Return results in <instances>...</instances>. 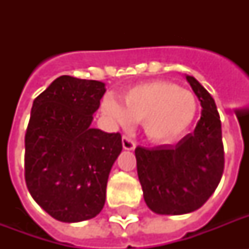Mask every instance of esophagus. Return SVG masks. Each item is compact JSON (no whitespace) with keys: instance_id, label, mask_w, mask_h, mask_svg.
Returning <instances> with one entry per match:
<instances>
[{"instance_id":"34e87169","label":"esophagus","mask_w":249,"mask_h":249,"mask_svg":"<svg viewBox=\"0 0 249 249\" xmlns=\"http://www.w3.org/2000/svg\"><path fill=\"white\" fill-rule=\"evenodd\" d=\"M123 147L125 150H134L136 148V141L132 137L123 136Z\"/></svg>"}]
</instances>
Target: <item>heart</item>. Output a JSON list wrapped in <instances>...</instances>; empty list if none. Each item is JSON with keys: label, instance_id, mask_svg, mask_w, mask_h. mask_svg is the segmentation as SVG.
I'll return each instance as SVG.
<instances>
[{"label": "heart", "instance_id": "1", "mask_svg": "<svg viewBox=\"0 0 249 249\" xmlns=\"http://www.w3.org/2000/svg\"><path fill=\"white\" fill-rule=\"evenodd\" d=\"M124 108L112 99L103 103V111L121 126L133 121L143 123L148 138L169 142L179 137L197 112L196 99L189 90L168 81H151L133 86L123 94Z\"/></svg>", "mask_w": 249, "mask_h": 249}]
</instances>
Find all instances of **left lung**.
<instances>
[{
    "instance_id": "8db88e82",
    "label": "left lung",
    "mask_w": 249,
    "mask_h": 249,
    "mask_svg": "<svg viewBox=\"0 0 249 249\" xmlns=\"http://www.w3.org/2000/svg\"><path fill=\"white\" fill-rule=\"evenodd\" d=\"M186 79L203 108L194 133L173 146L136 148L144 201L158 214H185L199 209L224 173L222 129L214 99L195 77Z\"/></svg>"
}]
</instances>
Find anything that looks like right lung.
I'll list each match as a JSON object with an SVG mask.
<instances>
[{
	"instance_id": "right-lung-1",
	"label": "right lung",
	"mask_w": 249,
	"mask_h": 249,
	"mask_svg": "<svg viewBox=\"0 0 249 249\" xmlns=\"http://www.w3.org/2000/svg\"><path fill=\"white\" fill-rule=\"evenodd\" d=\"M105 84L60 76L33 101L25 132L24 177L36 203L55 220L79 222L101 212L120 133L90 126Z\"/></svg>"
}]
</instances>
